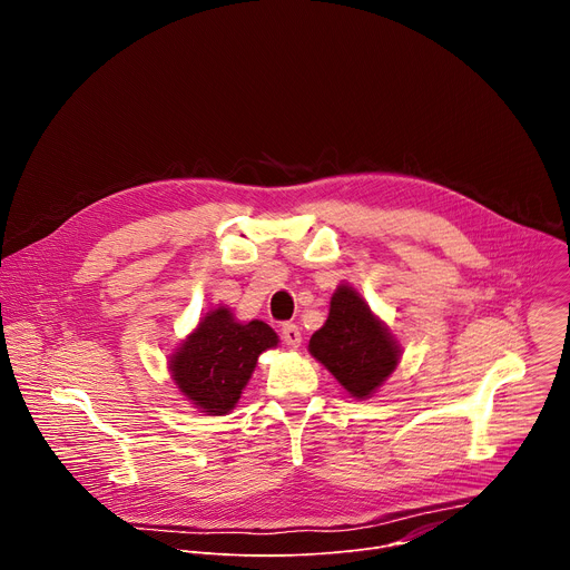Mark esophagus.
<instances>
[{
	"label": "esophagus",
	"mask_w": 570,
	"mask_h": 570,
	"mask_svg": "<svg viewBox=\"0 0 570 570\" xmlns=\"http://www.w3.org/2000/svg\"><path fill=\"white\" fill-rule=\"evenodd\" d=\"M282 341H284L288 347H299V343H302V332H299L297 324H293V322H286V324H284V327H282Z\"/></svg>",
	"instance_id": "34e87169"
}]
</instances>
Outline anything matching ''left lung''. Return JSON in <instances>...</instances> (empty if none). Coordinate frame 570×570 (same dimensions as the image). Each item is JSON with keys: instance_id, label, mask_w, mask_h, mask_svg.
Masks as SVG:
<instances>
[{"instance_id": "left-lung-1", "label": "left lung", "mask_w": 570, "mask_h": 570, "mask_svg": "<svg viewBox=\"0 0 570 570\" xmlns=\"http://www.w3.org/2000/svg\"><path fill=\"white\" fill-rule=\"evenodd\" d=\"M308 352L356 399L370 396L399 363L392 336L352 286L334 293L330 317L311 336Z\"/></svg>"}]
</instances>
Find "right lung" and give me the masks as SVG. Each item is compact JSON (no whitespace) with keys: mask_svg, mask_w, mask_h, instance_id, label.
I'll list each match as a JSON object with an SVG mask.
<instances>
[{"mask_svg":"<svg viewBox=\"0 0 570 570\" xmlns=\"http://www.w3.org/2000/svg\"><path fill=\"white\" fill-rule=\"evenodd\" d=\"M277 345V334L262 320L234 322L227 308L200 320L196 332L171 358L180 392L207 415H227L246 387L262 352Z\"/></svg>","mask_w":570,"mask_h":570,"instance_id":"right-lung-1","label":"right lung"}]
</instances>
